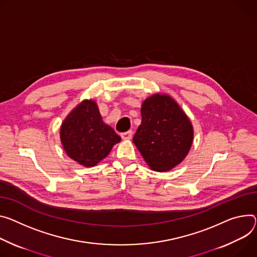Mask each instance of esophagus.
<instances>
[{
    "label": "esophagus",
    "instance_id": "1",
    "mask_svg": "<svg viewBox=\"0 0 257 257\" xmlns=\"http://www.w3.org/2000/svg\"><path fill=\"white\" fill-rule=\"evenodd\" d=\"M121 137L123 141H130V139L132 138V131H127V132L122 133Z\"/></svg>",
    "mask_w": 257,
    "mask_h": 257
}]
</instances>
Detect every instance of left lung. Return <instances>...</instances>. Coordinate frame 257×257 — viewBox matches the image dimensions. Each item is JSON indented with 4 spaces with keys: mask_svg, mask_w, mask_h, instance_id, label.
<instances>
[{
    "mask_svg": "<svg viewBox=\"0 0 257 257\" xmlns=\"http://www.w3.org/2000/svg\"><path fill=\"white\" fill-rule=\"evenodd\" d=\"M142 124L133 143L148 166L166 172L188 156L194 141V128L189 116L168 94L156 93L142 105Z\"/></svg>",
    "mask_w": 257,
    "mask_h": 257,
    "instance_id": "8db88e82",
    "label": "left lung"
}]
</instances>
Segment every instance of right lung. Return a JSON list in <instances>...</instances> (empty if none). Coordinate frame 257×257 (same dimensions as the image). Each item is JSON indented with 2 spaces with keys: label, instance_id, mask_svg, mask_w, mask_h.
<instances>
[{
  "label": "right lung",
  "instance_id": "right-lung-1",
  "mask_svg": "<svg viewBox=\"0 0 257 257\" xmlns=\"http://www.w3.org/2000/svg\"><path fill=\"white\" fill-rule=\"evenodd\" d=\"M60 142L69 158L88 168L102 161L121 137L102 121L97 103L85 99L62 122Z\"/></svg>",
  "mask_w": 257,
  "mask_h": 257
}]
</instances>
